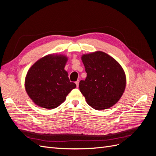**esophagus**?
I'll list each match as a JSON object with an SVG mask.
<instances>
[{"mask_svg":"<svg viewBox=\"0 0 156 156\" xmlns=\"http://www.w3.org/2000/svg\"><path fill=\"white\" fill-rule=\"evenodd\" d=\"M75 84H76L77 87H79V80H78V81H77L76 82H75Z\"/></svg>","mask_w":156,"mask_h":156,"instance_id":"1","label":"esophagus"}]
</instances>
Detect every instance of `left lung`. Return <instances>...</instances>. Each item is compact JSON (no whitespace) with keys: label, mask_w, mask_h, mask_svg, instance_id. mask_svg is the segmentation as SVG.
Segmentation results:
<instances>
[{"label":"left lung","mask_w":156,"mask_h":156,"mask_svg":"<svg viewBox=\"0 0 156 156\" xmlns=\"http://www.w3.org/2000/svg\"><path fill=\"white\" fill-rule=\"evenodd\" d=\"M87 76L79 82V90L88 104L96 110H104L119 101L126 84V74L117 61L102 51L81 57Z\"/></svg>","instance_id":"8db88e82"}]
</instances>
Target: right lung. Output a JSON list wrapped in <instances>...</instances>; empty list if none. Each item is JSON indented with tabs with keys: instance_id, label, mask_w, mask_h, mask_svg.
Here are the masks:
<instances>
[{
	"instance_id": "obj_1",
	"label": "right lung",
	"mask_w": 156,
	"mask_h": 156,
	"mask_svg": "<svg viewBox=\"0 0 156 156\" xmlns=\"http://www.w3.org/2000/svg\"><path fill=\"white\" fill-rule=\"evenodd\" d=\"M68 58L48 55L33 64L26 75L27 93L36 105L52 109L58 107L76 87L64 69Z\"/></svg>"
}]
</instances>
